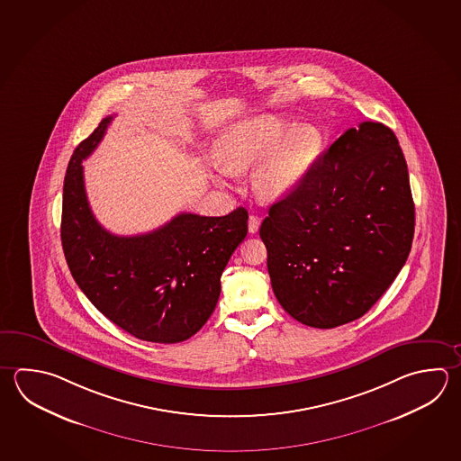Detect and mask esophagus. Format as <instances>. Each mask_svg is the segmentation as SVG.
<instances>
[{
	"label": "esophagus",
	"instance_id": "obj_1",
	"mask_svg": "<svg viewBox=\"0 0 461 461\" xmlns=\"http://www.w3.org/2000/svg\"><path fill=\"white\" fill-rule=\"evenodd\" d=\"M262 218L258 215H249V221H248V230L249 233H258L259 226H261Z\"/></svg>",
	"mask_w": 461,
	"mask_h": 461
}]
</instances>
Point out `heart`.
I'll use <instances>...</instances> for the list:
<instances>
[{
  "label": "heart",
  "mask_w": 461,
  "mask_h": 461,
  "mask_svg": "<svg viewBox=\"0 0 461 461\" xmlns=\"http://www.w3.org/2000/svg\"><path fill=\"white\" fill-rule=\"evenodd\" d=\"M321 147V133L313 125L292 127L278 115L264 113L226 129L213 145V157L223 173L240 174L269 152L252 174V183L264 199H278L303 181Z\"/></svg>",
  "instance_id": "1"
}]
</instances>
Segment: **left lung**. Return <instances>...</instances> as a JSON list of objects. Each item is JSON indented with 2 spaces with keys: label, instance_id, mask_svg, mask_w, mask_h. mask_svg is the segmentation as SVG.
<instances>
[{
  "label": "left lung",
  "instance_id": "8db88e82",
  "mask_svg": "<svg viewBox=\"0 0 461 461\" xmlns=\"http://www.w3.org/2000/svg\"><path fill=\"white\" fill-rule=\"evenodd\" d=\"M278 303L330 330L364 316L406 264L414 238L408 165L380 122L348 129L259 230Z\"/></svg>",
  "mask_w": 461,
  "mask_h": 461
}]
</instances>
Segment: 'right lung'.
Segmentation results:
<instances>
[{
    "mask_svg": "<svg viewBox=\"0 0 461 461\" xmlns=\"http://www.w3.org/2000/svg\"><path fill=\"white\" fill-rule=\"evenodd\" d=\"M111 122L113 115L101 121L71 155L61 207L65 259L83 294L113 324L148 342H183L217 306L220 277L248 235V212L179 213L145 235L109 233L89 207L81 163Z\"/></svg>",
    "mask_w": 461,
    "mask_h": 461,
    "instance_id": "right-lung-1",
    "label": "right lung"
}]
</instances>
